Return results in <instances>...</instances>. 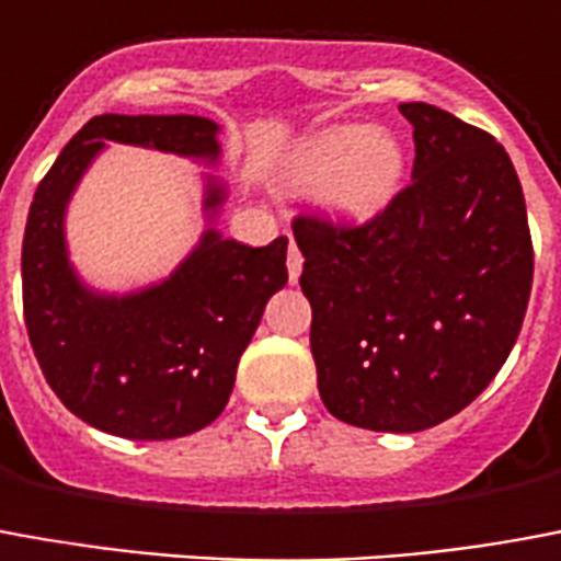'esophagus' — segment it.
<instances>
[{
  "label": "esophagus",
  "mask_w": 561,
  "mask_h": 561,
  "mask_svg": "<svg viewBox=\"0 0 561 561\" xmlns=\"http://www.w3.org/2000/svg\"><path fill=\"white\" fill-rule=\"evenodd\" d=\"M300 273H302V255H300V249H297V243H291V247H288V279L297 282L300 279Z\"/></svg>",
  "instance_id": "esophagus-1"
}]
</instances>
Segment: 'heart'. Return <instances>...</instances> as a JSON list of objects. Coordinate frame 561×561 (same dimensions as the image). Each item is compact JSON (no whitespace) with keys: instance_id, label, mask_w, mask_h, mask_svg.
Wrapping results in <instances>:
<instances>
[{"instance_id":"b5f03b06","label":"heart","mask_w":561,"mask_h":561,"mask_svg":"<svg viewBox=\"0 0 561 561\" xmlns=\"http://www.w3.org/2000/svg\"><path fill=\"white\" fill-rule=\"evenodd\" d=\"M408 157L392 133L342 124L314 133L291 153L285 181L300 193L323 190L335 217L365 222L398 196Z\"/></svg>"}]
</instances>
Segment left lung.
I'll list each match as a JSON object with an SVG mask.
<instances>
[{
  "label": "left lung",
  "instance_id": "1",
  "mask_svg": "<svg viewBox=\"0 0 561 561\" xmlns=\"http://www.w3.org/2000/svg\"><path fill=\"white\" fill-rule=\"evenodd\" d=\"M413 124V181L365 226L294 219L300 288L327 410L368 431L434 428L484 392L533 291L517 172L491 133L431 103Z\"/></svg>",
  "mask_w": 561,
  "mask_h": 561
}]
</instances>
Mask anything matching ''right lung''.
I'll use <instances>...</instances> for the list:
<instances>
[{"label":"right lung","mask_w":561,"mask_h":561,"mask_svg":"<svg viewBox=\"0 0 561 561\" xmlns=\"http://www.w3.org/2000/svg\"><path fill=\"white\" fill-rule=\"evenodd\" d=\"M219 124L202 115H94L37 184L23 234V314L37 365L61 404L127 439L196 434L226 410L240 354L288 282V238L243 247L207 226L169 279L133 294L89 288L70 264L65 214L106 142L217 165ZM226 184L205 178L214 222Z\"/></svg>","instance_id":"right-lung-1"}]
</instances>
